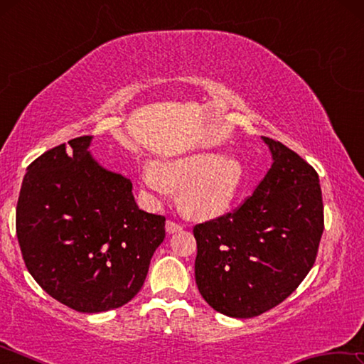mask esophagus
<instances>
[{
	"label": "esophagus",
	"instance_id": "34e87169",
	"mask_svg": "<svg viewBox=\"0 0 364 364\" xmlns=\"http://www.w3.org/2000/svg\"><path fill=\"white\" fill-rule=\"evenodd\" d=\"M165 230H167L168 234H173V232L181 231L183 230V225L181 223H176V221L168 220L167 223H165Z\"/></svg>",
	"mask_w": 364,
	"mask_h": 364
}]
</instances>
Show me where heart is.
I'll return each instance as SVG.
<instances>
[{"mask_svg": "<svg viewBox=\"0 0 364 364\" xmlns=\"http://www.w3.org/2000/svg\"><path fill=\"white\" fill-rule=\"evenodd\" d=\"M139 181L152 199L178 191V205L196 220H212L230 210L245 184V168L236 157L199 151L162 162H147Z\"/></svg>", "mask_w": 364, "mask_h": 364, "instance_id": "obj_1", "label": "heart"}]
</instances>
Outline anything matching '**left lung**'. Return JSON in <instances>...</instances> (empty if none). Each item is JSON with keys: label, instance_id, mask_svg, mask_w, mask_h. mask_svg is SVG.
<instances>
[{"label": "left lung", "instance_id": "obj_1", "mask_svg": "<svg viewBox=\"0 0 364 364\" xmlns=\"http://www.w3.org/2000/svg\"><path fill=\"white\" fill-rule=\"evenodd\" d=\"M262 139L273 164L254 194L194 226L196 284L231 318H254L286 300L315 263L324 230L315 168L279 141Z\"/></svg>", "mask_w": 364, "mask_h": 364}]
</instances>
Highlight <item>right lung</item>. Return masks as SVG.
<instances>
[{
    "instance_id": "add662e5",
    "label": "right lung",
    "mask_w": 364,
    "mask_h": 364,
    "mask_svg": "<svg viewBox=\"0 0 364 364\" xmlns=\"http://www.w3.org/2000/svg\"><path fill=\"white\" fill-rule=\"evenodd\" d=\"M91 139H70L33 160L16 212L28 273L80 313L128 304L165 239V217L139 210L132 181L96 162Z\"/></svg>"
}]
</instances>
